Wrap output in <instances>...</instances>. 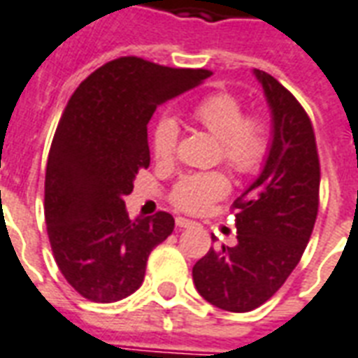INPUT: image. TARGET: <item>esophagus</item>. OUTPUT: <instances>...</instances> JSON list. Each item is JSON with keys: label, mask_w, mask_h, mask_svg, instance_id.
I'll list each match as a JSON object with an SVG mask.
<instances>
[{"label": "esophagus", "mask_w": 358, "mask_h": 358, "mask_svg": "<svg viewBox=\"0 0 358 358\" xmlns=\"http://www.w3.org/2000/svg\"><path fill=\"white\" fill-rule=\"evenodd\" d=\"M176 223L179 229H189V227L194 225V221H190V219H185V217H177Z\"/></svg>", "instance_id": "obj_1"}]
</instances>
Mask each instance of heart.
<instances>
[{"label":"heart","instance_id":"obj_1","mask_svg":"<svg viewBox=\"0 0 358 358\" xmlns=\"http://www.w3.org/2000/svg\"><path fill=\"white\" fill-rule=\"evenodd\" d=\"M190 118L219 141V156L240 176L263 168L271 152V127L262 114H246L244 103L229 91L208 93L190 108ZM179 145V125L162 116L152 131V154L158 162H171ZM231 190L223 171L181 177L169 192V202L187 213H202Z\"/></svg>","mask_w":358,"mask_h":358}]
</instances>
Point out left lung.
I'll return each mask as SVG.
<instances>
[{"label": "left lung", "instance_id": "1", "mask_svg": "<svg viewBox=\"0 0 358 358\" xmlns=\"http://www.w3.org/2000/svg\"><path fill=\"white\" fill-rule=\"evenodd\" d=\"M273 112L262 176L236 198V246L210 248L192 267L198 294L223 311L248 313L275 296L301 259L318 213L320 162L311 118L282 83L255 70Z\"/></svg>", "mask_w": 358, "mask_h": 358}]
</instances>
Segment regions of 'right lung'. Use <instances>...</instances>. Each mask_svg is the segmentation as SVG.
I'll return each mask as SVG.
<instances>
[{
  "label": "right lung",
  "mask_w": 358,
  "mask_h": 358,
  "mask_svg": "<svg viewBox=\"0 0 358 358\" xmlns=\"http://www.w3.org/2000/svg\"><path fill=\"white\" fill-rule=\"evenodd\" d=\"M210 76L120 57L70 96L47 158L43 210L55 262L85 299L114 303L131 296L150 252L173 233L168 211L131 221L124 198L150 166L147 125L156 106Z\"/></svg>",
  "instance_id": "add662e5"
}]
</instances>
